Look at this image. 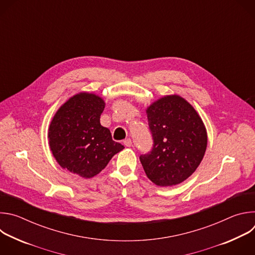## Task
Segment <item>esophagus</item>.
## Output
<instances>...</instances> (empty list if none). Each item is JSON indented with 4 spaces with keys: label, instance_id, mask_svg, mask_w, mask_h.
<instances>
[{
    "label": "esophagus",
    "instance_id": "esophagus-1",
    "mask_svg": "<svg viewBox=\"0 0 255 255\" xmlns=\"http://www.w3.org/2000/svg\"><path fill=\"white\" fill-rule=\"evenodd\" d=\"M123 143H124L125 146H127V147H130L131 145H132V140H131L130 138H127V139H125V140L123 141Z\"/></svg>",
    "mask_w": 255,
    "mask_h": 255
}]
</instances>
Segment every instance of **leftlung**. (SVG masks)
Listing matches in <instances>:
<instances>
[{
  "label": "left lung",
  "instance_id": "8db88e82",
  "mask_svg": "<svg viewBox=\"0 0 255 255\" xmlns=\"http://www.w3.org/2000/svg\"><path fill=\"white\" fill-rule=\"evenodd\" d=\"M153 147L140 155L147 177L159 187L183 183L200 165L207 148V131L194 109L177 95L165 96L146 110Z\"/></svg>",
  "mask_w": 255,
  "mask_h": 255
}]
</instances>
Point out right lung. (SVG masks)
<instances>
[{
    "mask_svg": "<svg viewBox=\"0 0 255 255\" xmlns=\"http://www.w3.org/2000/svg\"><path fill=\"white\" fill-rule=\"evenodd\" d=\"M104 100L80 93L67 100L55 113L48 130L49 146L58 164L90 178L104 169L124 146L112 139L100 123Z\"/></svg>",
    "mask_w": 255,
    "mask_h": 255,
    "instance_id": "1",
    "label": "right lung"
}]
</instances>
